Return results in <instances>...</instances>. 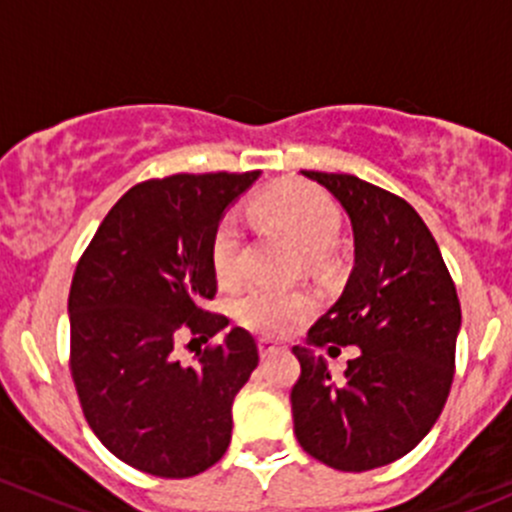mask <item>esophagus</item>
I'll use <instances>...</instances> for the list:
<instances>
[{
	"label": "esophagus",
	"instance_id": "1",
	"mask_svg": "<svg viewBox=\"0 0 512 512\" xmlns=\"http://www.w3.org/2000/svg\"><path fill=\"white\" fill-rule=\"evenodd\" d=\"M257 347H260L262 359H267V356H272V354H277V352H282V349H285V347H280V344L270 342V339H260V342H257Z\"/></svg>",
	"mask_w": 512,
	"mask_h": 512
}]
</instances>
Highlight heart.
Listing matches in <instances>:
<instances>
[{"label": "heart", "mask_w": 512, "mask_h": 512, "mask_svg": "<svg viewBox=\"0 0 512 512\" xmlns=\"http://www.w3.org/2000/svg\"><path fill=\"white\" fill-rule=\"evenodd\" d=\"M255 215L282 225L292 232L297 245L307 255H322L337 242L342 230V213L324 190L309 183L275 185L255 200ZM242 247L245 232L235 213L220 218L213 232L210 260H213L215 277L223 285H232L242 275ZM314 309V297L304 289H285L270 285H252L237 297L235 317L252 332L280 337L292 332L304 317Z\"/></svg>", "instance_id": "b5f03b06"}]
</instances>
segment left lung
Masks as SVG:
<instances>
[{
	"instance_id": "left-lung-1",
	"label": "left lung",
	"mask_w": 512,
	"mask_h": 512,
	"mask_svg": "<svg viewBox=\"0 0 512 512\" xmlns=\"http://www.w3.org/2000/svg\"><path fill=\"white\" fill-rule=\"evenodd\" d=\"M352 220L354 267L337 302L294 347L302 374L292 418L299 446L337 471H371L414 451L453 381L461 302L441 250L406 200L344 173L302 170ZM360 347L339 380L314 346ZM337 349V347H329Z\"/></svg>"
}]
</instances>
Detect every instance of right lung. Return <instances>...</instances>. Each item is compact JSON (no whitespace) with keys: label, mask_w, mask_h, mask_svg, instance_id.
Segmentation results:
<instances>
[{"label":"right lung","mask_w":512,"mask_h":512,"mask_svg":"<svg viewBox=\"0 0 512 512\" xmlns=\"http://www.w3.org/2000/svg\"><path fill=\"white\" fill-rule=\"evenodd\" d=\"M260 178L170 175L138 183L108 210L69 292L71 376L91 431L116 458L158 478H190L225 456L232 401L255 371L252 334L180 364L183 334L208 342L230 324L215 297L210 245L225 210Z\"/></svg>","instance_id":"obj_1"}]
</instances>
